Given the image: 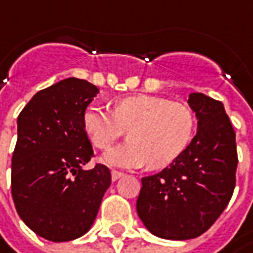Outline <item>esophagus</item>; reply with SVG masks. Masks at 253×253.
Instances as JSON below:
<instances>
[{"instance_id":"1","label":"esophagus","mask_w":253,"mask_h":253,"mask_svg":"<svg viewBox=\"0 0 253 253\" xmlns=\"http://www.w3.org/2000/svg\"><path fill=\"white\" fill-rule=\"evenodd\" d=\"M125 175V172H122V171H117V170H112V180L116 181V180H119L120 177H123Z\"/></svg>"}]
</instances>
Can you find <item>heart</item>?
<instances>
[{
	"instance_id": "1",
	"label": "heart",
	"mask_w": 253,
	"mask_h": 253,
	"mask_svg": "<svg viewBox=\"0 0 253 253\" xmlns=\"http://www.w3.org/2000/svg\"><path fill=\"white\" fill-rule=\"evenodd\" d=\"M83 127L96 148L106 150L127 130L128 140L106 154V161L123 167L163 169L178 159L191 143L195 119L182 103L136 94L113 102L112 113L90 105Z\"/></svg>"
}]
</instances>
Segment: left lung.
Returning a JSON list of instances; mask_svg holds the SVG:
<instances>
[{
    "mask_svg": "<svg viewBox=\"0 0 253 253\" xmlns=\"http://www.w3.org/2000/svg\"><path fill=\"white\" fill-rule=\"evenodd\" d=\"M198 131L181 156L141 178L137 214L148 231L172 241L208 231L229 203L236 182L235 131L219 100L191 93Z\"/></svg>",
    "mask_w": 253,
    "mask_h": 253,
    "instance_id": "8db88e82",
    "label": "left lung"
}]
</instances>
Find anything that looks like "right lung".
Returning <instances> with one entry per match:
<instances>
[{"mask_svg":"<svg viewBox=\"0 0 253 253\" xmlns=\"http://www.w3.org/2000/svg\"><path fill=\"white\" fill-rule=\"evenodd\" d=\"M99 89L68 78L39 90L18 116L11 194L18 215L37 235L65 242L84 235L112 182L110 170H84L93 148L83 113Z\"/></svg>","mask_w":253,"mask_h":253,"instance_id":"right-lung-1","label":"right lung"}]
</instances>
